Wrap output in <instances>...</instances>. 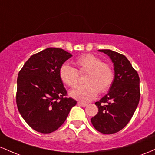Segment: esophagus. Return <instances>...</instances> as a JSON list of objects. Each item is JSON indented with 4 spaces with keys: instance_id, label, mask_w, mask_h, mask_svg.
<instances>
[{
    "instance_id": "esophagus-1",
    "label": "esophagus",
    "mask_w": 155,
    "mask_h": 155,
    "mask_svg": "<svg viewBox=\"0 0 155 155\" xmlns=\"http://www.w3.org/2000/svg\"><path fill=\"white\" fill-rule=\"evenodd\" d=\"M78 105L80 106H82V107H86L87 105L86 103H84V102H78Z\"/></svg>"
}]
</instances>
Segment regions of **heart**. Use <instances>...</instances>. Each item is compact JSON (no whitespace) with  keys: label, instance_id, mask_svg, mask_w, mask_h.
Wrapping results in <instances>:
<instances>
[{"label":"heart","instance_id":"b5f03b06","mask_svg":"<svg viewBox=\"0 0 155 155\" xmlns=\"http://www.w3.org/2000/svg\"><path fill=\"white\" fill-rule=\"evenodd\" d=\"M80 72H87L84 85L77 87L70 91L71 97L88 102L98 95L99 92L105 93L112 86L114 72L109 64L103 63L100 58L92 54H84L74 61ZM60 79L64 84L70 88L78 85L79 75L78 70L68 64H63L58 71Z\"/></svg>","mask_w":155,"mask_h":155}]
</instances>
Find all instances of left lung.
Segmentation results:
<instances>
[{"instance_id": "8db88e82", "label": "left lung", "mask_w": 155, "mask_h": 155, "mask_svg": "<svg viewBox=\"0 0 155 155\" xmlns=\"http://www.w3.org/2000/svg\"><path fill=\"white\" fill-rule=\"evenodd\" d=\"M114 64V80L108 93L95 102L98 113L91 121L97 131L113 134L128 124L140 100V79L127 58L111 50H99Z\"/></svg>"}]
</instances>
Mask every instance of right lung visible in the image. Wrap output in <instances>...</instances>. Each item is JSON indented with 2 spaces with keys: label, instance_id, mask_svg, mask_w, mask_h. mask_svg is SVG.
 Returning a JSON list of instances; mask_svg holds the SVG:
<instances>
[{
  "label": "right lung",
  "instance_id": "1",
  "mask_svg": "<svg viewBox=\"0 0 155 155\" xmlns=\"http://www.w3.org/2000/svg\"><path fill=\"white\" fill-rule=\"evenodd\" d=\"M72 56L68 52L48 48L29 58L17 78L16 102L20 115L32 129L53 133L66 121L77 102L68 98L59 77V69Z\"/></svg>",
  "mask_w": 155,
  "mask_h": 155
}]
</instances>
